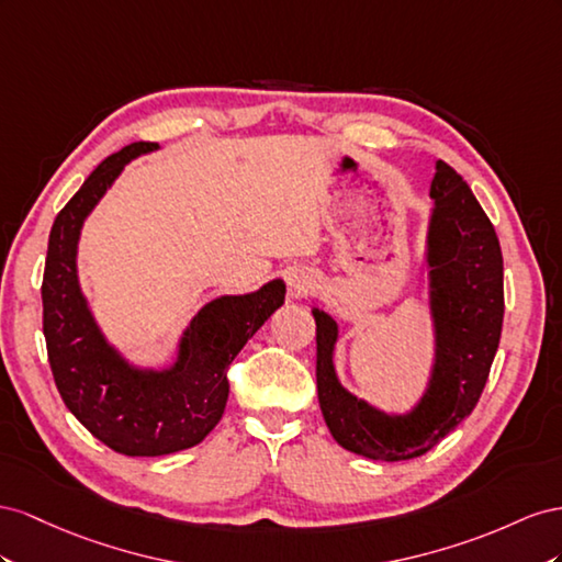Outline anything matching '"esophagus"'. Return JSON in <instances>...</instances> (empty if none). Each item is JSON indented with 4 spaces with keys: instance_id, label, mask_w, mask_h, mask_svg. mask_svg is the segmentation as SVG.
Here are the masks:
<instances>
[{
    "instance_id": "obj_1",
    "label": "esophagus",
    "mask_w": 562,
    "mask_h": 562,
    "mask_svg": "<svg viewBox=\"0 0 562 562\" xmlns=\"http://www.w3.org/2000/svg\"><path fill=\"white\" fill-rule=\"evenodd\" d=\"M286 286H290V294L292 299H301L306 296L313 290V276L306 270H290V276H286Z\"/></svg>"
}]
</instances>
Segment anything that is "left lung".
<instances>
[{"label":"left lung","mask_w":562,"mask_h":562,"mask_svg":"<svg viewBox=\"0 0 562 562\" xmlns=\"http://www.w3.org/2000/svg\"><path fill=\"white\" fill-rule=\"evenodd\" d=\"M424 235L430 367L422 395L389 412L350 393L336 374L339 323L317 306V400L331 438L374 461H407L432 450L477 405L504 319L502 247L487 214L461 176L436 162Z\"/></svg>","instance_id":"left-lung-1"}]
</instances>
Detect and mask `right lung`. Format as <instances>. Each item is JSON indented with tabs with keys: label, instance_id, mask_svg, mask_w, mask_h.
Segmentation results:
<instances>
[{
	"label": "right lung",
	"instance_id": "right-lung-1",
	"mask_svg": "<svg viewBox=\"0 0 562 562\" xmlns=\"http://www.w3.org/2000/svg\"><path fill=\"white\" fill-rule=\"evenodd\" d=\"M159 143L110 155L54 221L42 282L44 339L66 407L93 438L126 457H165L202 442L228 403V364L284 303L276 278L247 294H221L188 319L169 364H143L108 339L79 282L87 218L132 159Z\"/></svg>",
	"mask_w": 562,
	"mask_h": 562
}]
</instances>
